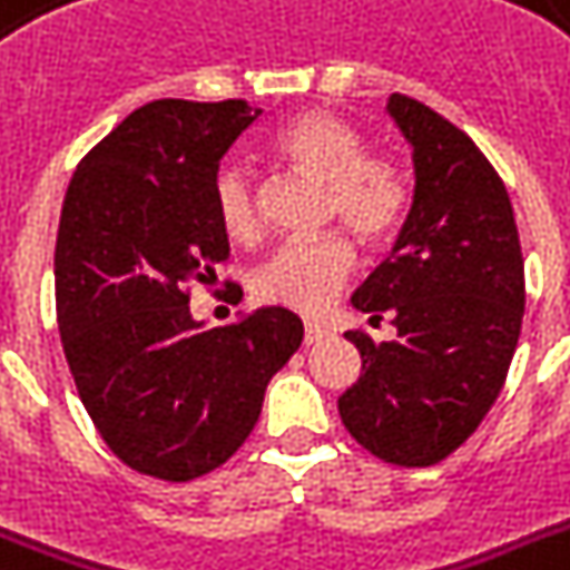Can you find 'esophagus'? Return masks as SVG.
<instances>
[{"label":"esophagus","instance_id":"esophagus-1","mask_svg":"<svg viewBox=\"0 0 570 570\" xmlns=\"http://www.w3.org/2000/svg\"><path fill=\"white\" fill-rule=\"evenodd\" d=\"M328 337H331V331L316 325V322H307V325H304V346H316V343H322V340H328Z\"/></svg>","mask_w":570,"mask_h":570}]
</instances>
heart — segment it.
<instances>
[{"instance_id": "obj_1", "label": "heart", "mask_w": 570, "mask_h": 570, "mask_svg": "<svg viewBox=\"0 0 570 570\" xmlns=\"http://www.w3.org/2000/svg\"><path fill=\"white\" fill-rule=\"evenodd\" d=\"M272 150L284 163L325 183V215L337 218L366 245L396 230L407 206V180L387 156H366L364 138L331 111H307L286 124ZM215 218L230 239L248 242L259 233L257 191L242 163H224L213 180ZM355 268V248L343 233L320 239L284 242L250 277L259 302L298 313H322Z\"/></svg>"}]
</instances>
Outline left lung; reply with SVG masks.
<instances>
[{
	"mask_svg": "<svg viewBox=\"0 0 570 570\" xmlns=\"http://www.w3.org/2000/svg\"><path fill=\"white\" fill-rule=\"evenodd\" d=\"M411 145L414 197L390 257L352 295L399 337L346 331L361 379L340 396L348 434L381 461L429 468L455 452L494 405L521 337L523 257L512 200L470 136L390 94Z\"/></svg>",
	"mask_w": 570,
	"mask_h": 570,
	"instance_id": "1",
	"label": "left lung"
}]
</instances>
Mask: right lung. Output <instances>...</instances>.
Masks as SVG:
<instances>
[{"mask_svg":"<svg viewBox=\"0 0 570 570\" xmlns=\"http://www.w3.org/2000/svg\"><path fill=\"white\" fill-rule=\"evenodd\" d=\"M259 118L245 100H154L76 165L56 239L67 366L97 432L127 468L165 482L239 450L272 375L302 346L286 307L206 328L189 286L230 257L215 218L224 154Z\"/></svg>","mask_w":570,"mask_h":570,"instance_id":"right-lung-1","label":"right lung"}]
</instances>
